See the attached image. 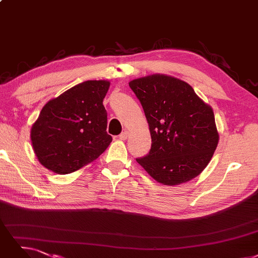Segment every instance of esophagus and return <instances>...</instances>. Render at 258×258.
<instances>
[{
	"mask_svg": "<svg viewBox=\"0 0 258 258\" xmlns=\"http://www.w3.org/2000/svg\"><path fill=\"white\" fill-rule=\"evenodd\" d=\"M128 136H129V133H128V131L127 130H125V131H122L120 135H119V140H121V141H126L127 139H128Z\"/></svg>",
	"mask_w": 258,
	"mask_h": 258,
	"instance_id": "esophagus-1",
	"label": "esophagus"
}]
</instances>
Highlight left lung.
Masks as SVG:
<instances>
[{
    "label": "left lung",
    "instance_id": "8db88e82",
    "mask_svg": "<svg viewBox=\"0 0 258 258\" xmlns=\"http://www.w3.org/2000/svg\"><path fill=\"white\" fill-rule=\"evenodd\" d=\"M145 112L151 148L137 162L164 185H179L202 172L217 148L214 112L183 80L154 74L129 82Z\"/></svg>",
    "mask_w": 258,
    "mask_h": 258
}]
</instances>
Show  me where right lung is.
Listing matches in <instances>:
<instances>
[{"label":"right lung","instance_id":"1","mask_svg":"<svg viewBox=\"0 0 258 258\" xmlns=\"http://www.w3.org/2000/svg\"><path fill=\"white\" fill-rule=\"evenodd\" d=\"M110 82L88 80L50 99L30 130L39 162L59 174L78 170L104 152L112 137L102 105Z\"/></svg>","mask_w":258,"mask_h":258}]
</instances>
